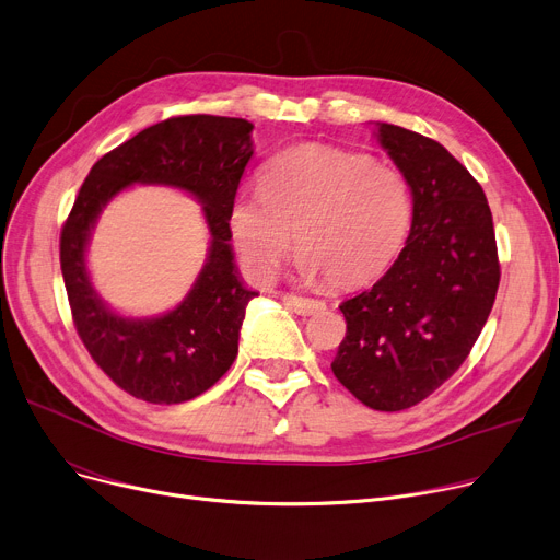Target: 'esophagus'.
Instances as JSON below:
<instances>
[{
  "label": "esophagus",
  "instance_id": "obj_1",
  "mask_svg": "<svg viewBox=\"0 0 560 560\" xmlns=\"http://www.w3.org/2000/svg\"><path fill=\"white\" fill-rule=\"evenodd\" d=\"M282 301H284V305H287L291 312L301 314V316H310V314H316V312H323V310H325V303H323V301L303 299V295H295V293H284Z\"/></svg>",
  "mask_w": 560,
  "mask_h": 560
}]
</instances>
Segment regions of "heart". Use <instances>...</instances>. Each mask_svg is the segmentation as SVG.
I'll return each instance as SVG.
<instances>
[{
	"label": "heart",
	"mask_w": 560,
	"mask_h": 560,
	"mask_svg": "<svg viewBox=\"0 0 560 560\" xmlns=\"http://www.w3.org/2000/svg\"><path fill=\"white\" fill-rule=\"evenodd\" d=\"M411 221L405 178L371 158L301 144L273 155L259 194L230 206V235L253 278L271 280L291 250L307 278L332 289L366 284L402 250Z\"/></svg>",
	"instance_id": "heart-1"
}]
</instances>
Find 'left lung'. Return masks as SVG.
<instances>
[{
	"mask_svg": "<svg viewBox=\"0 0 560 560\" xmlns=\"http://www.w3.org/2000/svg\"><path fill=\"white\" fill-rule=\"evenodd\" d=\"M413 196L407 246L366 291L339 305L346 337L335 377L377 411H402L450 380L495 303L500 259L481 185L443 144L377 124Z\"/></svg>",
	"mask_w": 560,
	"mask_h": 560,
	"instance_id": "obj_1",
	"label": "left lung"
}]
</instances>
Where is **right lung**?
<instances>
[{"instance_id": "obj_1", "label": "right lung", "mask_w": 560, "mask_h": 560, "mask_svg": "<svg viewBox=\"0 0 560 560\" xmlns=\"http://www.w3.org/2000/svg\"><path fill=\"white\" fill-rule=\"evenodd\" d=\"M253 124L240 117L185 115L144 128L94 162L60 233V271L77 332L90 357L119 388L153 405L201 396L233 366L246 305L230 246L228 214L253 155ZM170 184L205 206L211 230L207 265L186 301L155 319L115 315L84 269L91 228L128 184Z\"/></svg>"}]
</instances>
